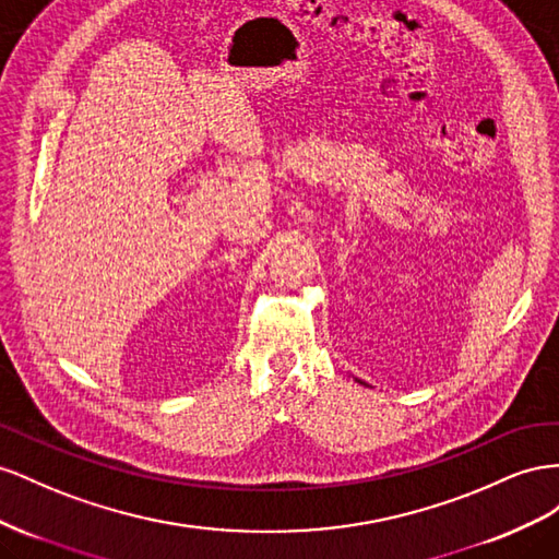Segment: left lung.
<instances>
[{"instance_id":"obj_1","label":"left lung","mask_w":559,"mask_h":559,"mask_svg":"<svg viewBox=\"0 0 559 559\" xmlns=\"http://www.w3.org/2000/svg\"><path fill=\"white\" fill-rule=\"evenodd\" d=\"M360 384H362V381H360Z\"/></svg>"}]
</instances>
